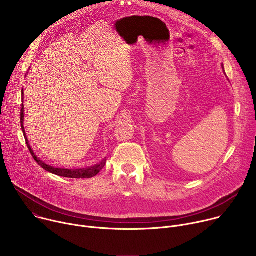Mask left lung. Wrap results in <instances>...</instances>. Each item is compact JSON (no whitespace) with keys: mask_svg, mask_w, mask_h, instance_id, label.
Here are the masks:
<instances>
[{"mask_svg":"<svg viewBox=\"0 0 256 256\" xmlns=\"http://www.w3.org/2000/svg\"><path fill=\"white\" fill-rule=\"evenodd\" d=\"M223 68H224V66H223Z\"/></svg>","mask_w":256,"mask_h":256,"instance_id":"left-lung-1","label":"left lung"}]
</instances>
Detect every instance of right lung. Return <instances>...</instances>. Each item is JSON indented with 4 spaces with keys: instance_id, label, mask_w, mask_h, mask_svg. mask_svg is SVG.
<instances>
[{
    "instance_id": "obj_1",
    "label": "right lung",
    "mask_w": 256,
    "mask_h": 256,
    "mask_svg": "<svg viewBox=\"0 0 256 256\" xmlns=\"http://www.w3.org/2000/svg\"><path fill=\"white\" fill-rule=\"evenodd\" d=\"M23 94L24 93H23V89H22V100H23ZM23 122H24V105L22 104V108H21V128H22V132H23L26 144H27V147H28L32 157L36 161V163H38L40 166H42L44 170H46V171H48L52 174L62 176V177H68V178H91V177L96 176L103 169V167L105 166L106 159H103L100 163L95 164L94 166H91V167H88V168H82V169H64V168H56V167H52V165H48L42 160H40V159L36 157L35 153L32 151L30 144H29V142L27 140V136L25 134Z\"/></svg>"
}]
</instances>
